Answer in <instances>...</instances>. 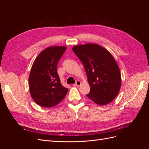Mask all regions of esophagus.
<instances>
[{
  "label": "esophagus",
  "instance_id": "1",
  "mask_svg": "<svg viewBox=\"0 0 149 149\" xmlns=\"http://www.w3.org/2000/svg\"><path fill=\"white\" fill-rule=\"evenodd\" d=\"M81 82L80 81H77L76 82V83L73 84V86H75V87H78V86H79L81 85Z\"/></svg>",
  "mask_w": 149,
  "mask_h": 149
}]
</instances>
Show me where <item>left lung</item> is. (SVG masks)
<instances>
[{
    "instance_id": "8db88e82",
    "label": "left lung",
    "mask_w": 149,
    "mask_h": 149,
    "mask_svg": "<svg viewBox=\"0 0 149 149\" xmlns=\"http://www.w3.org/2000/svg\"><path fill=\"white\" fill-rule=\"evenodd\" d=\"M82 62L90 86L86 96L97 104L111 102L121 86V74L112 54L97 43L78 45L72 48Z\"/></svg>"
}]
</instances>
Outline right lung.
Returning <instances> with one entry per match:
<instances>
[{
  "instance_id": "add662e5",
  "label": "right lung",
  "mask_w": 149,
  "mask_h": 149,
  "mask_svg": "<svg viewBox=\"0 0 149 149\" xmlns=\"http://www.w3.org/2000/svg\"><path fill=\"white\" fill-rule=\"evenodd\" d=\"M66 49L65 46L46 48L39 53L31 66L29 78L30 93L40 106H55L68 91L62 86L56 71L58 62Z\"/></svg>"
}]
</instances>
